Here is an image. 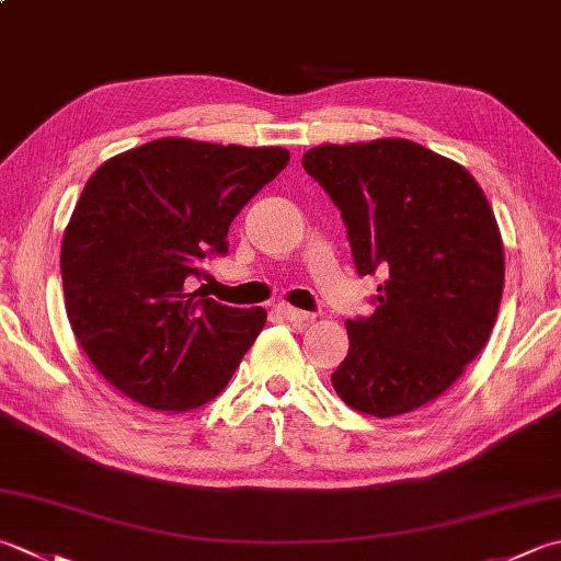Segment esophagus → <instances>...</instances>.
<instances>
[{
    "label": "esophagus",
    "mask_w": 561,
    "mask_h": 561,
    "mask_svg": "<svg viewBox=\"0 0 561 561\" xmlns=\"http://www.w3.org/2000/svg\"><path fill=\"white\" fill-rule=\"evenodd\" d=\"M277 313L282 318H287V321H291V323H309L311 318H313V313L301 311V309H294V306H289V304H279L277 306Z\"/></svg>",
    "instance_id": "esophagus-1"
}]
</instances>
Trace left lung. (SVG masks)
<instances>
[{
	"mask_svg": "<svg viewBox=\"0 0 561 561\" xmlns=\"http://www.w3.org/2000/svg\"><path fill=\"white\" fill-rule=\"evenodd\" d=\"M340 208L377 311L347 321L331 375L350 409L393 419L445 393L484 350L503 294V240L477 180L419 142L379 138L304 152Z\"/></svg>",
	"mask_w": 561,
	"mask_h": 561,
	"instance_id": "obj_1",
	"label": "left lung"
}]
</instances>
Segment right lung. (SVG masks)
Wrapping results in <instances>:
<instances>
[{
  "mask_svg": "<svg viewBox=\"0 0 561 561\" xmlns=\"http://www.w3.org/2000/svg\"><path fill=\"white\" fill-rule=\"evenodd\" d=\"M284 148L160 138L106 160L62 236L65 309L77 343L112 387L156 411L216 399L255 343L265 309L186 291L202 260L287 168Z\"/></svg>",
  "mask_w": 561,
  "mask_h": 561,
  "instance_id": "add662e5",
  "label": "right lung"
}]
</instances>
